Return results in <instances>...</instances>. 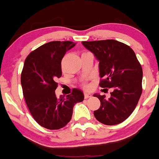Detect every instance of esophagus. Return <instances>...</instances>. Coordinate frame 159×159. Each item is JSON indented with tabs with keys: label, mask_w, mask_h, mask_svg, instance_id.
<instances>
[{
	"label": "esophagus",
	"mask_w": 159,
	"mask_h": 159,
	"mask_svg": "<svg viewBox=\"0 0 159 159\" xmlns=\"http://www.w3.org/2000/svg\"><path fill=\"white\" fill-rule=\"evenodd\" d=\"M84 98H91V94H89V93H84Z\"/></svg>",
	"instance_id": "1"
}]
</instances>
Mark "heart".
<instances>
[{
  "mask_svg": "<svg viewBox=\"0 0 159 159\" xmlns=\"http://www.w3.org/2000/svg\"><path fill=\"white\" fill-rule=\"evenodd\" d=\"M85 53H89V52H84V53H83V54H85ZM83 87H84V88H87L88 85L86 84H83Z\"/></svg>",
  "mask_w": 159,
  "mask_h": 159,
  "instance_id": "obj_1",
  "label": "heart"
}]
</instances>
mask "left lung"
I'll list each match as a JSON object with an SVG mask.
<instances>
[{"instance_id": "1", "label": "left lung", "mask_w": 159, "mask_h": 159, "mask_svg": "<svg viewBox=\"0 0 159 159\" xmlns=\"http://www.w3.org/2000/svg\"><path fill=\"white\" fill-rule=\"evenodd\" d=\"M82 44L99 61V75L104 78L100 87L113 89L108 99L105 95L94 94L101 102L94 117L107 125L121 123L132 113L142 94V66L134 51L120 41H82Z\"/></svg>"}]
</instances>
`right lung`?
<instances>
[{"label":"right lung","mask_w":159,"mask_h":159,"mask_svg":"<svg viewBox=\"0 0 159 159\" xmlns=\"http://www.w3.org/2000/svg\"><path fill=\"white\" fill-rule=\"evenodd\" d=\"M75 43L51 41L30 52L21 72L23 94L34 119L50 130L65 127L70 121L74 105L84 100V94L74 89L70 94L57 98L56 79L61 77V60Z\"/></svg>","instance_id":"obj_1"}]
</instances>
